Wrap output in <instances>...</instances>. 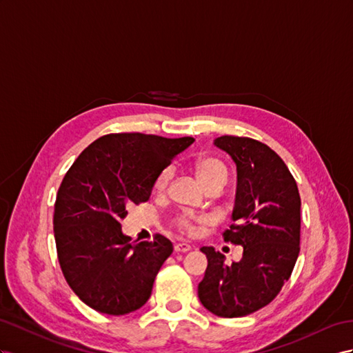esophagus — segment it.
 Here are the masks:
<instances>
[{"instance_id":"34e87169","label":"esophagus","mask_w":353,"mask_h":353,"mask_svg":"<svg viewBox=\"0 0 353 353\" xmlns=\"http://www.w3.org/2000/svg\"><path fill=\"white\" fill-rule=\"evenodd\" d=\"M191 249H192V246L188 245V243H177V245L174 246L176 252H183V254L185 252H189Z\"/></svg>"}]
</instances>
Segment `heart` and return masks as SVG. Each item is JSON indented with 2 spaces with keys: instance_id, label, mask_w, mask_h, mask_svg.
<instances>
[{
  "instance_id": "obj_1",
  "label": "heart",
  "mask_w": 353,
  "mask_h": 353,
  "mask_svg": "<svg viewBox=\"0 0 353 353\" xmlns=\"http://www.w3.org/2000/svg\"><path fill=\"white\" fill-rule=\"evenodd\" d=\"M194 174H195L196 182L200 183L201 188L209 185V183L225 185V182H227V179H228L227 167H225L219 159L212 158V157L198 158L194 162ZM168 177H170L168 170L161 171V173L158 174V177L155 179V185H153L157 192L164 191L167 183H168ZM176 225H177V228L183 232L191 234L195 230V222L191 218H188V216H182V218H179L176 221Z\"/></svg>"
}]
</instances>
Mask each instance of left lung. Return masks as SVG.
<instances>
[{"label":"left lung","mask_w":353,"mask_h":353,"mask_svg":"<svg viewBox=\"0 0 353 353\" xmlns=\"http://www.w3.org/2000/svg\"><path fill=\"white\" fill-rule=\"evenodd\" d=\"M214 146L237 167L234 223L223 239L243 246V256L228 265L219 252L201 248L207 268L198 296L216 316L241 318L273 301L291 277L300 254L301 200L291 171L267 144L222 135Z\"/></svg>","instance_id":"obj_1"}]
</instances>
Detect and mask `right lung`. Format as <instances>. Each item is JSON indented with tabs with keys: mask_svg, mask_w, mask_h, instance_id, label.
<instances>
[{
	"mask_svg": "<svg viewBox=\"0 0 353 353\" xmlns=\"http://www.w3.org/2000/svg\"><path fill=\"white\" fill-rule=\"evenodd\" d=\"M192 137L107 134L90 143L58 189L53 232L62 273L90 309L121 316L148 303L173 245L157 234L137 245L122 232L126 205L146 203L155 179Z\"/></svg>",
	"mask_w": 353,
	"mask_h": 353,
	"instance_id": "add662e5",
	"label": "right lung"
}]
</instances>
